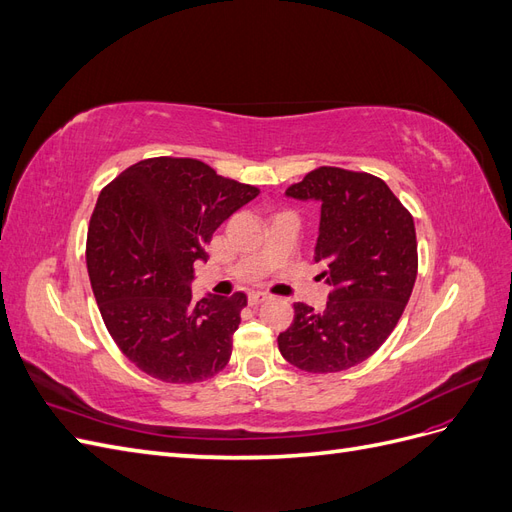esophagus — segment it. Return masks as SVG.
I'll use <instances>...</instances> for the list:
<instances>
[{
    "mask_svg": "<svg viewBox=\"0 0 512 512\" xmlns=\"http://www.w3.org/2000/svg\"><path fill=\"white\" fill-rule=\"evenodd\" d=\"M269 299L271 297H269L267 292H252L250 299H247V301H250V305H260V303H267Z\"/></svg>",
    "mask_w": 512,
    "mask_h": 512,
    "instance_id": "esophagus-1",
    "label": "esophagus"
}]
</instances>
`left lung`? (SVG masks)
<instances>
[{
    "mask_svg": "<svg viewBox=\"0 0 512 512\" xmlns=\"http://www.w3.org/2000/svg\"><path fill=\"white\" fill-rule=\"evenodd\" d=\"M286 196L320 205L314 258L331 292L322 312L294 303L277 346L294 367L335 374L369 359L404 314L418 267L414 220L382 179L335 166L307 173Z\"/></svg>",
    "mask_w": 512,
    "mask_h": 512,
    "instance_id": "obj_1",
    "label": "left lung"
}]
</instances>
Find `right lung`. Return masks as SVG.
I'll list each match as a JSON object with an SVG mask.
<instances>
[{
  "instance_id": "add662e5",
  "label": "right lung",
  "mask_w": 512,
  "mask_h": 512,
  "mask_svg": "<svg viewBox=\"0 0 512 512\" xmlns=\"http://www.w3.org/2000/svg\"><path fill=\"white\" fill-rule=\"evenodd\" d=\"M256 196L190 158L143 160L100 192L87 232L91 290L115 344L145 374L194 384L226 367L247 297L194 301V262Z\"/></svg>"
}]
</instances>
